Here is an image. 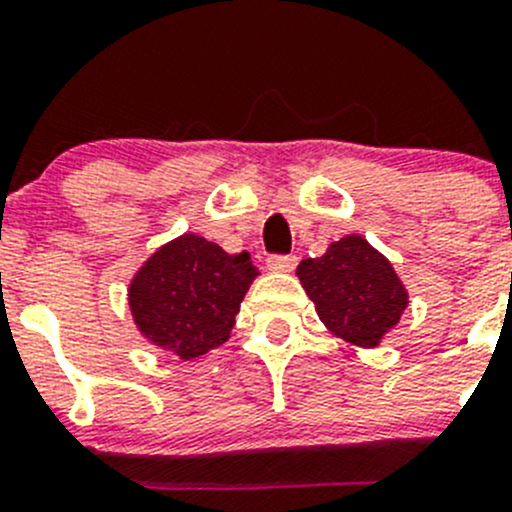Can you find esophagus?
<instances>
[{"instance_id": "esophagus-1", "label": "esophagus", "mask_w": 512, "mask_h": 512, "mask_svg": "<svg viewBox=\"0 0 512 512\" xmlns=\"http://www.w3.org/2000/svg\"><path fill=\"white\" fill-rule=\"evenodd\" d=\"M297 265L295 255H270L267 257V270L272 272H292Z\"/></svg>"}]
</instances>
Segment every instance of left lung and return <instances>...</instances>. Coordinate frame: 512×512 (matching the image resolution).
<instances>
[{
	"mask_svg": "<svg viewBox=\"0 0 512 512\" xmlns=\"http://www.w3.org/2000/svg\"><path fill=\"white\" fill-rule=\"evenodd\" d=\"M297 277L322 325L357 347L380 345L410 302L388 257L360 235H345L322 257L302 260Z\"/></svg>",
	"mask_w": 512,
	"mask_h": 512,
	"instance_id": "8db88e82",
	"label": "left lung"
}]
</instances>
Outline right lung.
<instances>
[{
    "mask_svg": "<svg viewBox=\"0 0 512 512\" xmlns=\"http://www.w3.org/2000/svg\"><path fill=\"white\" fill-rule=\"evenodd\" d=\"M260 275L250 255L185 232L147 257L127 290L137 330L160 350L195 360L227 342L240 302Z\"/></svg>",
    "mask_w": 512,
    "mask_h": 512,
    "instance_id": "obj_1",
    "label": "right lung"
}]
</instances>
